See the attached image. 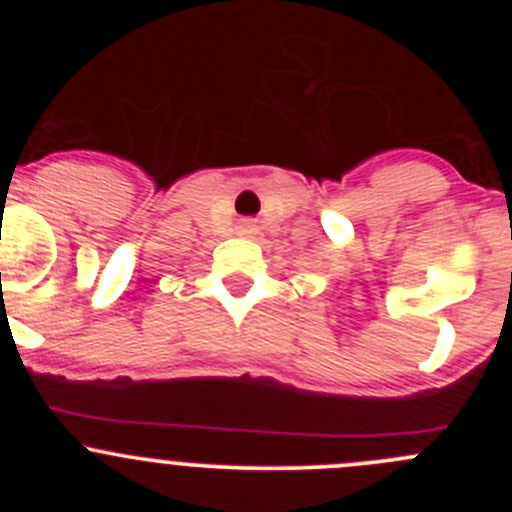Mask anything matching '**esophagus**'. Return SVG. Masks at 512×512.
Instances as JSON below:
<instances>
[{
	"mask_svg": "<svg viewBox=\"0 0 512 512\" xmlns=\"http://www.w3.org/2000/svg\"><path fill=\"white\" fill-rule=\"evenodd\" d=\"M237 230H240V235H250V232L255 230V227H252L250 220H242V223L237 225Z\"/></svg>",
	"mask_w": 512,
	"mask_h": 512,
	"instance_id": "esophagus-1",
	"label": "esophagus"
}]
</instances>
